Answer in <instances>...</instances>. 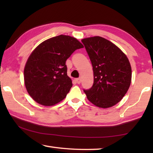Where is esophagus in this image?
<instances>
[{
	"label": "esophagus",
	"mask_w": 153,
	"mask_h": 153,
	"mask_svg": "<svg viewBox=\"0 0 153 153\" xmlns=\"http://www.w3.org/2000/svg\"><path fill=\"white\" fill-rule=\"evenodd\" d=\"M75 81L76 82L77 84H80V83H81V79H80V78H77V79H75Z\"/></svg>",
	"instance_id": "1"
}]
</instances>
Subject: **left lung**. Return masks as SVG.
<instances>
[{
  "label": "left lung",
  "instance_id": "8db88e82",
  "mask_svg": "<svg viewBox=\"0 0 153 153\" xmlns=\"http://www.w3.org/2000/svg\"><path fill=\"white\" fill-rule=\"evenodd\" d=\"M92 65L94 84L84 90L87 98L100 108L113 107L122 99L130 86L131 68L117 46L100 36L82 40Z\"/></svg>",
  "mask_w": 153,
  "mask_h": 153
}]
</instances>
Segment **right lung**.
<instances>
[{"label":"right lung","mask_w":153,"mask_h":153,"mask_svg":"<svg viewBox=\"0 0 153 153\" xmlns=\"http://www.w3.org/2000/svg\"><path fill=\"white\" fill-rule=\"evenodd\" d=\"M84 48L76 38L60 35L44 41L30 55L24 68L25 86L36 102L52 106L66 97L72 87L67 59Z\"/></svg>","instance_id":"obj_1"}]
</instances>
